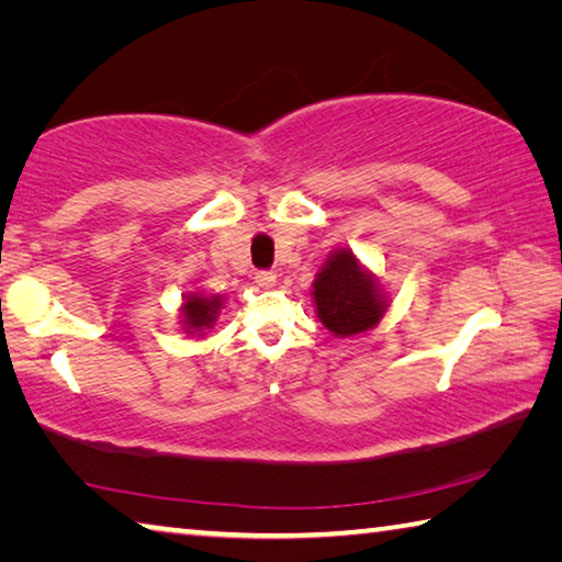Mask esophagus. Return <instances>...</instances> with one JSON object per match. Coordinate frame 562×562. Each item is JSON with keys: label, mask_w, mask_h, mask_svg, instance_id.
Returning <instances> with one entry per match:
<instances>
[{"label": "esophagus", "mask_w": 562, "mask_h": 562, "mask_svg": "<svg viewBox=\"0 0 562 562\" xmlns=\"http://www.w3.org/2000/svg\"><path fill=\"white\" fill-rule=\"evenodd\" d=\"M255 282H258V288L270 290V288H274V282H278V274H274L272 270H260L258 274H255Z\"/></svg>", "instance_id": "34e87169"}]
</instances>
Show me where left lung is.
<instances>
[{"mask_svg":"<svg viewBox=\"0 0 562 562\" xmlns=\"http://www.w3.org/2000/svg\"><path fill=\"white\" fill-rule=\"evenodd\" d=\"M312 300L322 325L335 337H355L374 329L389 310L376 274L349 247H337L312 282Z\"/></svg>","mask_w":562,"mask_h":562,"instance_id":"8db88e82","label":"left lung"}]
</instances>
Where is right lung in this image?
I'll use <instances>...</instances> for the list:
<instances>
[{
	"label": "right lung",
	"mask_w": 562,
	"mask_h": 562,
	"mask_svg": "<svg viewBox=\"0 0 562 562\" xmlns=\"http://www.w3.org/2000/svg\"><path fill=\"white\" fill-rule=\"evenodd\" d=\"M223 310L221 294H205V292H188L183 294V304H180V322L190 337H203L205 329L215 325L217 315Z\"/></svg>",
	"instance_id": "right-lung-1"
}]
</instances>
